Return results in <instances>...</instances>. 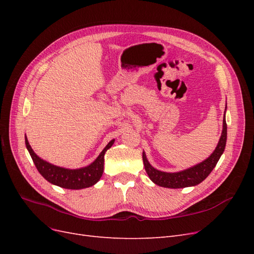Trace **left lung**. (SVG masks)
Masks as SVG:
<instances>
[{"label":"left lung","mask_w":254,"mask_h":254,"mask_svg":"<svg viewBox=\"0 0 254 254\" xmlns=\"http://www.w3.org/2000/svg\"><path fill=\"white\" fill-rule=\"evenodd\" d=\"M226 142L227 123L225 118L224 121H222V132L216 148H215L212 155L204 161H202L201 163L178 173H165L158 171L155 167H152L148 162L147 158H146L145 152H143V162L145 166V171L149 176L150 180L160 187L168 189H183L188 187L197 186V184L202 182L206 177L211 174L213 168L216 166L219 158L221 157L222 152L225 150Z\"/></svg>","instance_id":"1"}]
</instances>
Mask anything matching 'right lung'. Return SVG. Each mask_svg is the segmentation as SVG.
I'll use <instances>...</instances> for the list:
<instances>
[{
    "label": "right lung",
    "mask_w": 254,
    "mask_h": 254,
    "mask_svg": "<svg viewBox=\"0 0 254 254\" xmlns=\"http://www.w3.org/2000/svg\"><path fill=\"white\" fill-rule=\"evenodd\" d=\"M113 143L114 140L107 144L106 147L99 153V156L96 158L93 163H91L86 167L78 168V170H68V168L53 165L38 157L32 149V147H30L27 137L25 135L26 148L34 161L38 172L42 175L44 179H47L52 184H55V186L68 190L86 189L94 186L101 179L104 173L105 153L111 147Z\"/></svg>",
    "instance_id": "obj_1"
}]
</instances>
